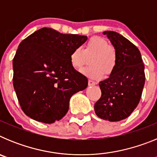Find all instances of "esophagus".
Wrapping results in <instances>:
<instances>
[{
    "instance_id": "esophagus-1",
    "label": "esophagus",
    "mask_w": 157,
    "mask_h": 157,
    "mask_svg": "<svg viewBox=\"0 0 157 157\" xmlns=\"http://www.w3.org/2000/svg\"><path fill=\"white\" fill-rule=\"evenodd\" d=\"M88 84H89V86H94V85H96V84H97V82H94V81H93V80H89L88 81Z\"/></svg>"
}]
</instances>
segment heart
Returning a JSON list of instances; mask_svg holds the SVG:
<instances>
[{"label":"heart","mask_w":157,"mask_h":157,"mask_svg":"<svg viewBox=\"0 0 157 157\" xmlns=\"http://www.w3.org/2000/svg\"><path fill=\"white\" fill-rule=\"evenodd\" d=\"M90 67L81 70L83 75L92 79H101L105 75L113 72L116 65V52L106 40L99 37H92L82 50L79 48L73 49L70 54V63L75 69L81 68L90 59Z\"/></svg>","instance_id":"b5f03b06"}]
</instances>
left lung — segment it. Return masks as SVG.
Masks as SVG:
<instances>
[{
    "mask_svg": "<svg viewBox=\"0 0 157 157\" xmlns=\"http://www.w3.org/2000/svg\"><path fill=\"white\" fill-rule=\"evenodd\" d=\"M116 52V65L109 78L100 82L101 97L94 105L99 118L110 122L123 120L137 108L145 85V66L140 51L117 32L107 30Z\"/></svg>",
    "mask_w": 157,
    "mask_h": 157,
    "instance_id": "obj_1",
    "label": "left lung"
}]
</instances>
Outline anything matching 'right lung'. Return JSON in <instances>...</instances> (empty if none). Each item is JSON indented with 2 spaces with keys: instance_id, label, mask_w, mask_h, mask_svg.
Here are the masks:
<instances>
[{
  "instance_id": "add662e5",
  "label": "right lung",
  "mask_w": 157,
  "mask_h": 157,
  "mask_svg": "<svg viewBox=\"0 0 157 157\" xmlns=\"http://www.w3.org/2000/svg\"><path fill=\"white\" fill-rule=\"evenodd\" d=\"M86 40L43 27L20 42L12 61L13 86L27 116L52 123L67 114L71 96L88 86L70 63L73 49Z\"/></svg>"
}]
</instances>
